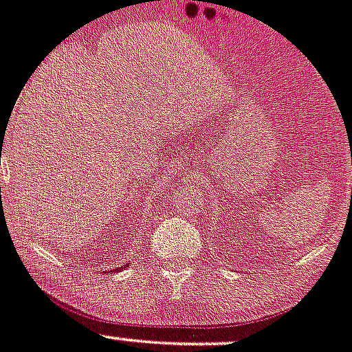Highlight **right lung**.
I'll return each instance as SVG.
<instances>
[{
	"instance_id": "1",
	"label": "right lung",
	"mask_w": 352,
	"mask_h": 352,
	"mask_svg": "<svg viewBox=\"0 0 352 352\" xmlns=\"http://www.w3.org/2000/svg\"><path fill=\"white\" fill-rule=\"evenodd\" d=\"M128 266H129V263H126V264H122L120 267H117V270H112V271H120V270H124V267H128Z\"/></svg>"
}]
</instances>
